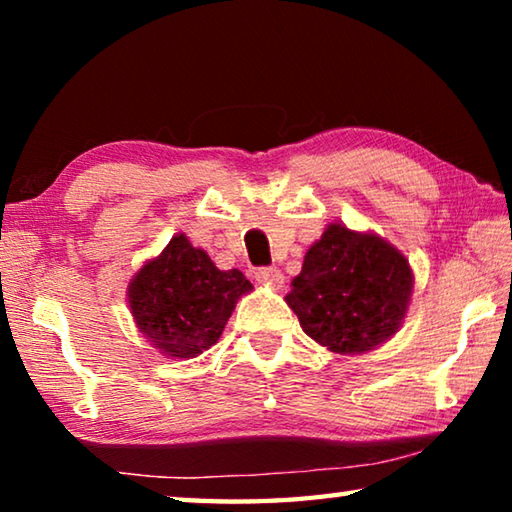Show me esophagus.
I'll return each instance as SVG.
<instances>
[{
    "mask_svg": "<svg viewBox=\"0 0 512 512\" xmlns=\"http://www.w3.org/2000/svg\"><path fill=\"white\" fill-rule=\"evenodd\" d=\"M255 280L262 284H268V287H282L284 275L273 266H262L255 271Z\"/></svg>",
    "mask_w": 512,
    "mask_h": 512,
    "instance_id": "esophagus-1",
    "label": "esophagus"
}]
</instances>
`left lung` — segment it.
Masks as SVG:
<instances>
[{
  "instance_id": "8db88e82",
  "label": "left lung",
  "mask_w": 512,
  "mask_h": 512,
  "mask_svg": "<svg viewBox=\"0 0 512 512\" xmlns=\"http://www.w3.org/2000/svg\"><path fill=\"white\" fill-rule=\"evenodd\" d=\"M291 284L287 305L305 334L332 352L361 354L400 329L413 273L384 239L334 223L307 250Z\"/></svg>"
}]
</instances>
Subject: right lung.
<instances>
[{
	"instance_id": "obj_1",
	"label": "right lung",
	"mask_w": 512,
	"mask_h": 512,
	"mask_svg": "<svg viewBox=\"0 0 512 512\" xmlns=\"http://www.w3.org/2000/svg\"><path fill=\"white\" fill-rule=\"evenodd\" d=\"M253 289L244 273L219 271L201 248L176 235L140 268L128 302L140 332L176 359L198 357L219 341L237 298Z\"/></svg>"
}]
</instances>
